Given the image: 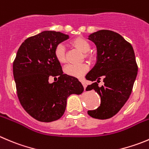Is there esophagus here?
<instances>
[{
  "mask_svg": "<svg viewBox=\"0 0 149 149\" xmlns=\"http://www.w3.org/2000/svg\"><path fill=\"white\" fill-rule=\"evenodd\" d=\"M82 84H83L84 88V89H86V84L84 83V81H82Z\"/></svg>",
  "mask_w": 149,
  "mask_h": 149,
  "instance_id": "34e87169",
  "label": "esophagus"
}]
</instances>
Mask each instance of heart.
<instances>
[{"mask_svg": "<svg viewBox=\"0 0 149 149\" xmlns=\"http://www.w3.org/2000/svg\"><path fill=\"white\" fill-rule=\"evenodd\" d=\"M71 44L76 49L80 50L83 53H85V57L89 59L93 58L92 54L86 53L89 51L91 48L90 44L85 38L79 37L71 41ZM54 56L55 58L60 63H64L66 61L65 49L62 44H58L54 49ZM89 70V65L86 63L81 64H68L65 66L64 70L66 74L76 78H81Z\"/></svg>", "mask_w": 149, "mask_h": 149, "instance_id": "b5f03b06", "label": "heart"}]
</instances>
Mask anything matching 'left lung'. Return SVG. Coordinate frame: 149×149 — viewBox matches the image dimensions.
<instances>
[{"instance_id":"left-lung-1","label":"left lung","mask_w":149,"mask_h":149,"mask_svg":"<svg viewBox=\"0 0 149 149\" xmlns=\"http://www.w3.org/2000/svg\"><path fill=\"white\" fill-rule=\"evenodd\" d=\"M89 39L97 47V60L86 74V80L94 81L86 90H95L100 96V105L88 111L91 117L107 119L113 117L129 99L138 74V65L132 45L116 32L101 30ZM102 80L103 86L98 83Z\"/></svg>"}]
</instances>
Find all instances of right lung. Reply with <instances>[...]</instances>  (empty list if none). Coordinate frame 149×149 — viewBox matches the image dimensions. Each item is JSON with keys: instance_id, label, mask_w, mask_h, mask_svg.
Returning a JSON list of instances; mask_svg holds the SVG:
<instances>
[{"instance_id": "add662e5", "label": "right lung", "mask_w": 149, "mask_h": 149, "mask_svg": "<svg viewBox=\"0 0 149 149\" xmlns=\"http://www.w3.org/2000/svg\"><path fill=\"white\" fill-rule=\"evenodd\" d=\"M68 38L56 31H44L27 38L19 48L13 63L18 99L25 111L36 120L51 122L65 113L67 98L80 95L84 87L76 78L63 73L54 49ZM58 76L49 84L50 77Z\"/></svg>"}]
</instances>
